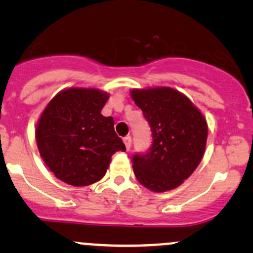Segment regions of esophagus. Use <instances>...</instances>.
<instances>
[{
	"instance_id": "esophagus-1",
	"label": "esophagus",
	"mask_w": 253,
	"mask_h": 253,
	"mask_svg": "<svg viewBox=\"0 0 253 253\" xmlns=\"http://www.w3.org/2000/svg\"><path fill=\"white\" fill-rule=\"evenodd\" d=\"M124 144L125 146H126V150H129L130 146H132V138L130 136H126V138H124Z\"/></svg>"
}]
</instances>
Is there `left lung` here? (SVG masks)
I'll return each mask as SVG.
<instances>
[{
    "label": "left lung",
    "instance_id": "obj_1",
    "mask_svg": "<svg viewBox=\"0 0 253 253\" xmlns=\"http://www.w3.org/2000/svg\"><path fill=\"white\" fill-rule=\"evenodd\" d=\"M130 97L152 130V147L133 157L138 182L155 193L179 187L205 155L208 125L197 107L170 86L132 89Z\"/></svg>",
    "mask_w": 253,
    "mask_h": 253
}]
</instances>
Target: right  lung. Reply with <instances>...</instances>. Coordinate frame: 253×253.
Wrapping results in <instances>:
<instances>
[{
  "mask_svg": "<svg viewBox=\"0 0 253 253\" xmlns=\"http://www.w3.org/2000/svg\"><path fill=\"white\" fill-rule=\"evenodd\" d=\"M109 94L70 86L54 96L37 123L40 157L60 181L85 187L106 175L112 156L126 151L114 130V119L101 114Z\"/></svg>",
  "mask_w": 253,
  "mask_h": 253,
  "instance_id": "add662e5",
  "label": "right lung"
}]
</instances>
